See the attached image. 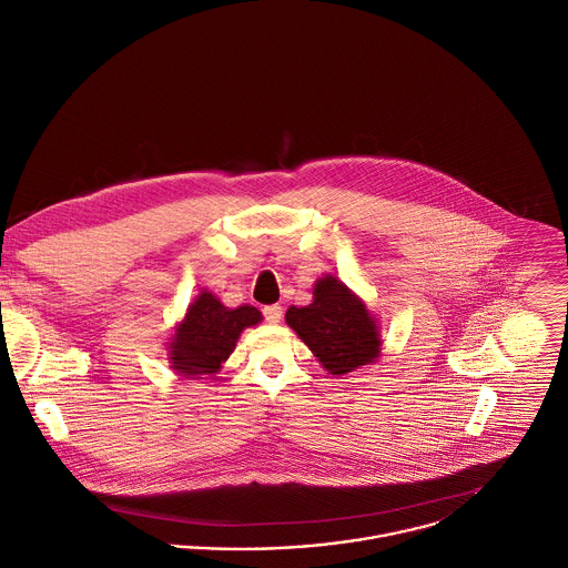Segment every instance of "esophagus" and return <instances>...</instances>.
Listing matches in <instances>:
<instances>
[{
	"mask_svg": "<svg viewBox=\"0 0 568 568\" xmlns=\"http://www.w3.org/2000/svg\"><path fill=\"white\" fill-rule=\"evenodd\" d=\"M262 313H264V320H266L268 324H277V322L282 320V313H284V311H282L280 304H271V306H264Z\"/></svg>",
	"mask_w": 568,
	"mask_h": 568,
	"instance_id": "34e87169",
	"label": "esophagus"
}]
</instances>
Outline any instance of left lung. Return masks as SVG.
<instances>
[{"instance_id":"8db88e82","label":"left lung","mask_w":568,"mask_h":568,"mask_svg":"<svg viewBox=\"0 0 568 568\" xmlns=\"http://www.w3.org/2000/svg\"><path fill=\"white\" fill-rule=\"evenodd\" d=\"M286 324L313 351L331 375H344L379 355L377 324L364 302L337 277L315 284L308 306H291Z\"/></svg>"}]
</instances>
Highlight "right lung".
Wrapping results in <instances>:
<instances>
[{
  "instance_id": "obj_1",
  "label": "right lung",
  "mask_w": 568,
  "mask_h": 568,
  "mask_svg": "<svg viewBox=\"0 0 568 568\" xmlns=\"http://www.w3.org/2000/svg\"><path fill=\"white\" fill-rule=\"evenodd\" d=\"M260 320L262 313L255 306L226 308L213 293L204 291L189 306L184 322L173 335V368L189 379L217 373L222 362L235 351L240 333Z\"/></svg>"
}]
</instances>
